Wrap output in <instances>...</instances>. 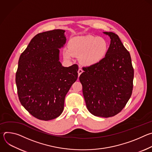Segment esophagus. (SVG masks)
I'll use <instances>...</instances> for the list:
<instances>
[{
	"mask_svg": "<svg viewBox=\"0 0 152 152\" xmlns=\"http://www.w3.org/2000/svg\"><path fill=\"white\" fill-rule=\"evenodd\" d=\"M82 73H83V70H82L81 69H79L78 70V76L79 77V76H80Z\"/></svg>",
	"mask_w": 152,
	"mask_h": 152,
	"instance_id": "1",
	"label": "esophagus"
}]
</instances>
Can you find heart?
<instances>
[{"label": "heart", "mask_w": 152, "mask_h": 152, "mask_svg": "<svg viewBox=\"0 0 152 152\" xmlns=\"http://www.w3.org/2000/svg\"><path fill=\"white\" fill-rule=\"evenodd\" d=\"M68 49L63 51V56L71 59L73 56H78L80 64L83 66H93L100 62L109 50L107 41L100 37L86 35L71 39L67 45Z\"/></svg>", "instance_id": "1"}]
</instances>
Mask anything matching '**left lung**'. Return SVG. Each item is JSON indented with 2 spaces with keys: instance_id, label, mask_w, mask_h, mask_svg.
Segmentation results:
<instances>
[{
  "instance_id": "obj_1",
  "label": "left lung",
  "mask_w": 152,
  "mask_h": 152,
  "mask_svg": "<svg viewBox=\"0 0 152 152\" xmlns=\"http://www.w3.org/2000/svg\"><path fill=\"white\" fill-rule=\"evenodd\" d=\"M103 33L111 38L106 56L94 66L83 67L79 80L90 113L107 118L121 112L131 97L134 71L131 55L119 37L111 32Z\"/></svg>"
}]
</instances>
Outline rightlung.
Returning a JSON list of instances; mask_svg holds the SVG:
<instances>
[{
	"instance_id": "obj_1",
	"label": "right lung",
	"mask_w": 152,
	"mask_h": 152,
	"mask_svg": "<svg viewBox=\"0 0 152 152\" xmlns=\"http://www.w3.org/2000/svg\"><path fill=\"white\" fill-rule=\"evenodd\" d=\"M65 31L38 34L21 54L15 75L19 100L34 117L55 119L64 110V100L78 77V66H62L59 49L66 42Z\"/></svg>"
}]
</instances>
